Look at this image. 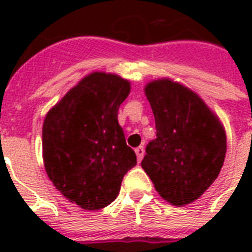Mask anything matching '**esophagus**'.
<instances>
[{
    "mask_svg": "<svg viewBox=\"0 0 252 252\" xmlns=\"http://www.w3.org/2000/svg\"><path fill=\"white\" fill-rule=\"evenodd\" d=\"M134 152H136V156H137V161L141 162L142 157H144V154H145V150H144V148H142V146H138V148H136V149H134Z\"/></svg>",
    "mask_w": 252,
    "mask_h": 252,
    "instance_id": "obj_1",
    "label": "esophagus"
}]
</instances>
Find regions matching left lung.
<instances>
[{
    "mask_svg": "<svg viewBox=\"0 0 252 252\" xmlns=\"http://www.w3.org/2000/svg\"><path fill=\"white\" fill-rule=\"evenodd\" d=\"M157 138L141 162L156 191L175 207L195 201L217 179L226 154L219 116L195 91L170 78L145 86Z\"/></svg>",
    "mask_w": 252,
    "mask_h": 252,
    "instance_id": "left-lung-1",
    "label": "left lung"
}]
</instances>
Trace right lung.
Here are the masks:
<instances>
[{
    "mask_svg": "<svg viewBox=\"0 0 252 252\" xmlns=\"http://www.w3.org/2000/svg\"><path fill=\"white\" fill-rule=\"evenodd\" d=\"M130 82L93 72L63 96L43 123V161L53 186L86 211L107 207L137 158L119 126Z\"/></svg>",
    "mask_w": 252,
    "mask_h": 252,
    "instance_id": "add662e5",
    "label": "right lung"
}]
</instances>
